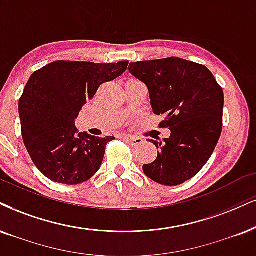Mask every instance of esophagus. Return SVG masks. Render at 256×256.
<instances>
[{
	"instance_id": "obj_1",
	"label": "esophagus",
	"mask_w": 256,
	"mask_h": 256,
	"mask_svg": "<svg viewBox=\"0 0 256 256\" xmlns=\"http://www.w3.org/2000/svg\"><path fill=\"white\" fill-rule=\"evenodd\" d=\"M124 140H127L128 142H130L133 146H136V144H140L142 142V138H138V136H130V135H124L123 136Z\"/></svg>"
}]
</instances>
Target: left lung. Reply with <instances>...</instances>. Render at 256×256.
Returning <instances> with one entry per match:
<instances>
[{
    "label": "left lung",
    "instance_id": "obj_1",
    "mask_svg": "<svg viewBox=\"0 0 256 256\" xmlns=\"http://www.w3.org/2000/svg\"><path fill=\"white\" fill-rule=\"evenodd\" d=\"M129 71L150 91L154 114L165 118L159 127L171 136L152 140L156 159L144 165L148 178L162 185H180L210 159L223 127L224 94L209 68L170 56L129 64Z\"/></svg>",
    "mask_w": 256,
    "mask_h": 256
}]
</instances>
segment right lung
Returning a JSON list of instances; mask_svg holds the SVG:
<instances>
[{"instance_id":"add662e5","label":"right lung","mask_w":256,"mask_h":256,"mask_svg":"<svg viewBox=\"0 0 256 256\" xmlns=\"http://www.w3.org/2000/svg\"><path fill=\"white\" fill-rule=\"evenodd\" d=\"M128 64L58 60L30 76L18 100L22 138L32 162L52 182L80 184L100 170L106 144L115 138L78 133L74 120L100 85Z\"/></svg>"}]
</instances>
